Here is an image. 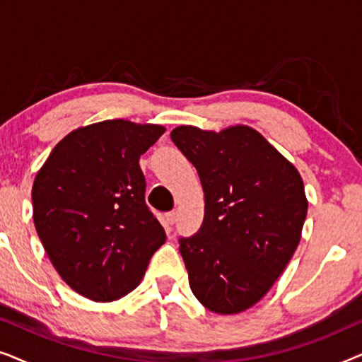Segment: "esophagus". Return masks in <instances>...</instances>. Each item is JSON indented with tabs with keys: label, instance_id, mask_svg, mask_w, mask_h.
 <instances>
[{
	"label": "esophagus",
	"instance_id": "esophagus-1",
	"mask_svg": "<svg viewBox=\"0 0 362 362\" xmlns=\"http://www.w3.org/2000/svg\"><path fill=\"white\" fill-rule=\"evenodd\" d=\"M166 221H168V224H170V226L175 224V222L177 221V214H176V212H175V211L168 212V214H166Z\"/></svg>",
	"mask_w": 362,
	"mask_h": 362
}]
</instances>
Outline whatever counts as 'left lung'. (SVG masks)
<instances>
[{
	"mask_svg": "<svg viewBox=\"0 0 362 362\" xmlns=\"http://www.w3.org/2000/svg\"><path fill=\"white\" fill-rule=\"evenodd\" d=\"M171 140L199 175L204 221L180 240L192 293L217 315L264 298L301 239L308 212L300 173L259 132L181 125Z\"/></svg>",
	"mask_w": 362,
	"mask_h": 362,
	"instance_id": "left-lung-1",
	"label": "left lung"
}]
</instances>
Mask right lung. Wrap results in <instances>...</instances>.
I'll return each mask as SVG.
<instances>
[{
  "label": "right lung",
  "instance_id": "obj_1",
  "mask_svg": "<svg viewBox=\"0 0 362 362\" xmlns=\"http://www.w3.org/2000/svg\"><path fill=\"white\" fill-rule=\"evenodd\" d=\"M166 128L105 120L72 130L33 185V219L61 279L92 301L140 285L166 234L145 202L140 156Z\"/></svg>",
  "mask_w": 362,
  "mask_h": 362
}]
</instances>
